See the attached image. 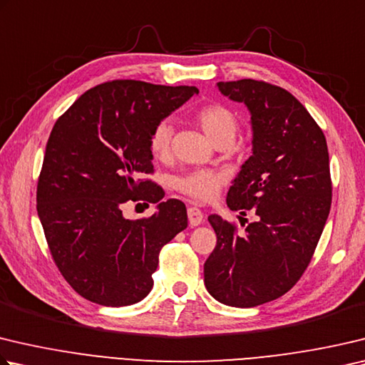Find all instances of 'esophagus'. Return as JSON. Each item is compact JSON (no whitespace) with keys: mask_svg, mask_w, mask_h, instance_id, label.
I'll use <instances>...</instances> for the list:
<instances>
[{"mask_svg":"<svg viewBox=\"0 0 365 365\" xmlns=\"http://www.w3.org/2000/svg\"><path fill=\"white\" fill-rule=\"evenodd\" d=\"M202 212L197 207H188V222L191 227H197V225L202 223Z\"/></svg>","mask_w":365,"mask_h":365,"instance_id":"34e87169","label":"esophagus"}]
</instances>
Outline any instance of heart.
Instances as JSON below:
<instances>
[{
	"instance_id": "obj_1",
	"label": "heart",
	"mask_w": 365,
	"mask_h": 365,
	"mask_svg": "<svg viewBox=\"0 0 365 365\" xmlns=\"http://www.w3.org/2000/svg\"><path fill=\"white\" fill-rule=\"evenodd\" d=\"M195 119L210 142L218 143L222 140L233 142L237 132V118L228 107L220 103L204 105L196 111ZM172 124L169 121L158 123L150 134L148 147L156 160H165L170 153ZM225 182L222 174L209 169L190 170L187 174L175 177L174 188L182 195L191 197L197 202H207L215 200L220 193Z\"/></svg>"
}]
</instances>
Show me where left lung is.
Returning <instances> with one entry per match:
<instances>
[{
    "label": "left lung",
    "mask_w": 365,
    "mask_h": 365,
    "mask_svg": "<svg viewBox=\"0 0 365 365\" xmlns=\"http://www.w3.org/2000/svg\"><path fill=\"white\" fill-rule=\"evenodd\" d=\"M250 111L252 156L228 191L227 204L254 214L246 233L209 215L217 246L204 263V284L223 304L252 308L282 297L313 258L332 204L324 132L297 98L255 79L217 83ZM241 218V217H240Z\"/></svg>",
    "instance_id": "8db88e82"
}]
</instances>
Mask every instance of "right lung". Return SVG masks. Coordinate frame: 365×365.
I'll list each match as a JSON object with an SVG mask.
<instances>
[{
    "label": "right lung",
    "instance_id": "add662e5",
    "mask_svg": "<svg viewBox=\"0 0 365 365\" xmlns=\"http://www.w3.org/2000/svg\"><path fill=\"white\" fill-rule=\"evenodd\" d=\"M195 94V86L115 79L84 92L52 128L36 209L58 271L86 300H143L163 246L188 227L185 204L161 201L160 187L140 175L153 172L151 130ZM129 200L153 202L157 212L128 221Z\"/></svg>",
    "mask_w": 365,
    "mask_h": 365
}]
</instances>
